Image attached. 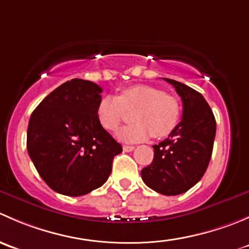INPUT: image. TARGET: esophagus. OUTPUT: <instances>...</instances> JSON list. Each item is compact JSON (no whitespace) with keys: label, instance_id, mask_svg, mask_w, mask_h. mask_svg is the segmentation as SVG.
I'll return each instance as SVG.
<instances>
[{"label":"esophagus","instance_id":"34e87169","mask_svg":"<svg viewBox=\"0 0 249 249\" xmlns=\"http://www.w3.org/2000/svg\"><path fill=\"white\" fill-rule=\"evenodd\" d=\"M134 149H135L134 145H123V150H124V152H126V153L132 152Z\"/></svg>","mask_w":249,"mask_h":249}]
</instances>
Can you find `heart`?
Masks as SVG:
<instances>
[{
	"mask_svg": "<svg viewBox=\"0 0 249 249\" xmlns=\"http://www.w3.org/2000/svg\"><path fill=\"white\" fill-rule=\"evenodd\" d=\"M127 112H135V123L122 127L117 136L123 142L135 143L152 135L155 139H162L171 134L179 120L180 104L177 97L165 94L159 88L139 84L122 90L118 96L102 97L96 115L105 129L114 131L126 119Z\"/></svg>",
	"mask_w": 249,
	"mask_h": 249,
	"instance_id": "1",
	"label": "heart"
}]
</instances>
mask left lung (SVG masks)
I'll list each match as a JSON object with an SVG mask.
<instances>
[{"instance_id":"1","label":"left lung","mask_w":249,"mask_h":249,"mask_svg":"<svg viewBox=\"0 0 249 249\" xmlns=\"http://www.w3.org/2000/svg\"><path fill=\"white\" fill-rule=\"evenodd\" d=\"M164 79L182 99V120L167 139L153 145L154 159L141 176L150 189L162 195H179L194 187L207 170L215 137V119L199 91L177 80Z\"/></svg>"}]
</instances>
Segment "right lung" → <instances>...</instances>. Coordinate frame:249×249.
Returning a JSON list of instances; mask_svg holds the SVG:
<instances>
[{
	"label": "right lung",
	"instance_id": "1",
	"mask_svg": "<svg viewBox=\"0 0 249 249\" xmlns=\"http://www.w3.org/2000/svg\"><path fill=\"white\" fill-rule=\"evenodd\" d=\"M102 88L90 80H69L32 112L27 152L54 192L80 196L101 187L123 148L96 115Z\"/></svg>",
	"mask_w": 249,
	"mask_h": 249
}]
</instances>
